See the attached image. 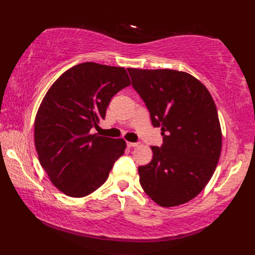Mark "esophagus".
<instances>
[{
    "instance_id": "1",
    "label": "esophagus",
    "mask_w": 255,
    "mask_h": 255,
    "mask_svg": "<svg viewBox=\"0 0 255 255\" xmlns=\"http://www.w3.org/2000/svg\"><path fill=\"white\" fill-rule=\"evenodd\" d=\"M140 143L139 142H129V141H127V145H128V147H138V145H139Z\"/></svg>"
}]
</instances>
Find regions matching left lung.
I'll list each match as a JSON object with an SVG mask.
<instances>
[{
	"mask_svg": "<svg viewBox=\"0 0 255 255\" xmlns=\"http://www.w3.org/2000/svg\"><path fill=\"white\" fill-rule=\"evenodd\" d=\"M133 89L163 136L151 147L152 160L138 167L140 185L162 207H174L203 191L218 164L223 133L217 108L206 86L176 70L128 68Z\"/></svg>",
	"mask_w": 255,
	"mask_h": 255,
	"instance_id": "8db88e82",
	"label": "left lung"
}]
</instances>
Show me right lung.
<instances>
[{"mask_svg":"<svg viewBox=\"0 0 255 255\" xmlns=\"http://www.w3.org/2000/svg\"><path fill=\"white\" fill-rule=\"evenodd\" d=\"M130 85L127 71L95 62L70 68L48 90L34 125L41 166L59 191L84 197L107 180L126 149L124 139L91 133L117 92Z\"/></svg>","mask_w":255,"mask_h":255,"instance_id":"right-lung-1","label":"right lung"}]
</instances>
